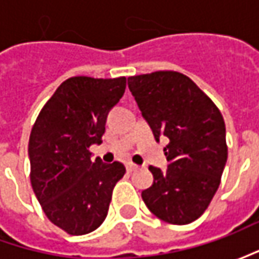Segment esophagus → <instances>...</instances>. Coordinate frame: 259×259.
I'll return each instance as SVG.
<instances>
[{
    "instance_id": "34e87169",
    "label": "esophagus",
    "mask_w": 259,
    "mask_h": 259,
    "mask_svg": "<svg viewBox=\"0 0 259 259\" xmlns=\"http://www.w3.org/2000/svg\"><path fill=\"white\" fill-rule=\"evenodd\" d=\"M126 168H128V171H135V170H138V165L134 163H126Z\"/></svg>"
}]
</instances>
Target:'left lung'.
Returning a JSON list of instances; mask_svg holds the SVG:
<instances>
[{
  "label": "left lung",
  "mask_w": 259,
  "mask_h": 259,
  "mask_svg": "<svg viewBox=\"0 0 259 259\" xmlns=\"http://www.w3.org/2000/svg\"><path fill=\"white\" fill-rule=\"evenodd\" d=\"M128 88L158 141L168 138V168L150 165L154 183L143 200L167 224L187 225L200 218L221 184L228 160L224 116L190 77L158 70L128 77Z\"/></svg>",
  "instance_id": "8db88e82"
}]
</instances>
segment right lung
I'll return each mask as SVG.
<instances>
[{"instance_id":"add662e5","label":"right lung","mask_w":259,"mask_h":259,"mask_svg":"<svg viewBox=\"0 0 259 259\" xmlns=\"http://www.w3.org/2000/svg\"><path fill=\"white\" fill-rule=\"evenodd\" d=\"M126 77H69L46 102L28 141L30 180L49 221L69 235H85L105 221L124 164L92 160L102 143L109 109L118 104Z\"/></svg>"}]
</instances>
